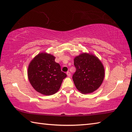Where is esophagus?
<instances>
[{
    "instance_id": "esophagus-1",
    "label": "esophagus",
    "mask_w": 132,
    "mask_h": 132,
    "mask_svg": "<svg viewBox=\"0 0 132 132\" xmlns=\"http://www.w3.org/2000/svg\"><path fill=\"white\" fill-rule=\"evenodd\" d=\"M66 74H67V75H68V76L69 77H70L71 76V74H70V72L69 71H68L66 72Z\"/></svg>"
}]
</instances>
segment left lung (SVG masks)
I'll return each mask as SVG.
<instances>
[{
    "instance_id": "obj_1",
    "label": "left lung",
    "mask_w": 132,
    "mask_h": 132,
    "mask_svg": "<svg viewBox=\"0 0 132 132\" xmlns=\"http://www.w3.org/2000/svg\"><path fill=\"white\" fill-rule=\"evenodd\" d=\"M76 71L72 76L76 88L84 94L92 93L100 87L104 78V68L96 56L83 53L74 59Z\"/></svg>"
}]
</instances>
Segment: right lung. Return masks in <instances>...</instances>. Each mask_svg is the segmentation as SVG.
Returning <instances> with one entry per match:
<instances>
[{"instance_id": "right-lung-1", "label": "right lung", "mask_w": 132, "mask_h": 132, "mask_svg": "<svg viewBox=\"0 0 132 132\" xmlns=\"http://www.w3.org/2000/svg\"><path fill=\"white\" fill-rule=\"evenodd\" d=\"M55 57L45 52L39 53L30 61L28 77L30 85L36 91L44 95H52L59 89L67 75L61 70Z\"/></svg>"}]
</instances>
